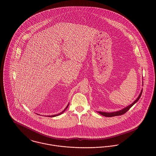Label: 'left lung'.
Returning a JSON list of instances; mask_svg holds the SVG:
<instances>
[{
    "label": "left lung",
    "instance_id": "obj_1",
    "mask_svg": "<svg viewBox=\"0 0 156 156\" xmlns=\"http://www.w3.org/2000/svg\"><path fill=\"white\" fill-rule=\"evenodd\" d=\"M142 90H141V92L140 93L139 97L136 98V100L134 101L132 105H130V106H127V108H124V109H122V110H121V111L115 112H110V113H108V112H98V113H99L100 114H101V115L105 116H106V117H112V116H115L122 115L126 113L139 100V98H140V96H141V95H142Z\"/></svg>",
    "mask_w": 156,
    "mask_h": 156
}]
</instances>
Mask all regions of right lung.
<instances>
[{
    "label": "right lung",
    "mask_w": 156,
    "mask_h": 156,
    "mask_svg": "<svg viewBox=\"0 0 156 156\" xmlns=\"http://www.w3.org/2000/svg\"><path fill=\"white\" fill-rule=\"evenodd\" d=\"M68 105H69V104L67 105V107H66V108L62 112H61L60 113H59V114H57V115H51V116H48V117H54V116H58V115H61V114H62L65 111L66 109H67V108L68 107Z\"/></svg>",
    "instance_id": "obj_1"
}]
</instances>
